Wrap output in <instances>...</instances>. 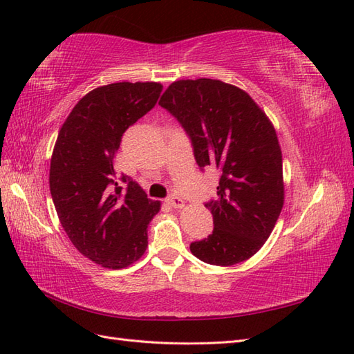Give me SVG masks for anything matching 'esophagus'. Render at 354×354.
<instances>
[{
    "mask_svg": "<svg viewBox=\"0 0 354 354\" xmlns=\"http://www.w3.org/2000/svg\"><path fill=\"white\" fill-rule=\"evenodd\" d=\"M169 204L173 207V208H183L185 204H184V201L179 198V196H176V194H171V196L169 198Z\"/></svg>",
    "mask_w": 354,
    "mask_h": 354,
    "instance_id": "obj_1",
    "label": "esophagus"
}]
</instances>
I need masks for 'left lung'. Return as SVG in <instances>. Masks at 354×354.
<instances>
[{
  "label": "left lung",
  "mask_w": 354,
  "mask_h": 354,
  "mask_svg": "<svg viewBox=\"0 0 354 354\" xmlns=\"http://www.w3.org/2000/svg\"><path fill=\"white\" fill-rule=\"evenodd\" d=\"M160 104L189 133L201 169L221 173L205 207L214 230L190 251L216 266L251 259L272 232L284 204L283 158L274 124L243 89L216 79L176 80Z\"/></svg>",
  "instance_id": "8db88e82"
}]
</instances>
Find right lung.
Here are the masks:
<instances>
[{
	"mask_svg": "<svg viewBox=\"0 0 354 354\" xmlns=\"http://www.w3.org/2000/svg\"><path fill=\"white\" fill-rule=\"evenodd\" d=\"M158 82H117L82 97L59 131L50 161V192L74 248L108 269L127 268L147 248V225L161 202L129 176H117L114 158L127 127L155 106ZM128 189L122 192L119 181Z\"/></svg>",
	"mask_w": 354,
	"mask_h": 354,
	"instance_id": "1",
	"label": "right lung"
}]
</instances>
